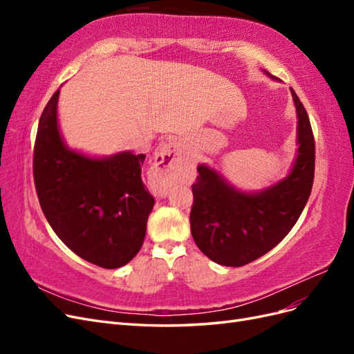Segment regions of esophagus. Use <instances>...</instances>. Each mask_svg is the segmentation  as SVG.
<instances>
[{
	"mask_svg": "<svg viewBox=\"0 0 354 354\" xmlns=\"http://www.w3.org/2000/svg\"><path fill=\"white\" fill-rule=\"evenodd\" d=\"M181 165V145L171 140L159 149L152 169V190L158 196H164L177 169Z\"/></svg>",
	"mask_w": 354,
	"mask_h": 354,
	"instance_id": "esophagus-1",
	"label": "esophagus"
}]
</instances>
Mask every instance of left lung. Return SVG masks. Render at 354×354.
<instances>
[{
    "instance_id": "obj_1",
    "label": "left lung",
    "mask_w": 354,
    "mask_h": 354,
    "mask_svg": "<svg viewBox=\"0 0 354 354\" xmlns=\"http://www.w3.org/2000/svg\"><path fill=\"white\" fill-rule=\"evenodd\" d=\"M298 155L291 173L259 194H242L205 165L192 185L190 230L198 248L214 263L241 267L273 250L294 227L312 194L315 136L294 90Z\"/></svg>"
}]
</instances>
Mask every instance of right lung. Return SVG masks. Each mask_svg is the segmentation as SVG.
<instances>
[{"label":"right lung","mask_w":354,"mask_h":354,"mask_svg":"<svg viewBox=\"0 0 354 354\" xmlns=\"http://www.w3.org/2000/svg\"><path fill=\"white\" fill-rule=\"evenodd\" d=\"M59 91L41 113L34 146L39 205L71 251L103 269H118L140 251L155 203L142 180L146 155L94 159L69 151L57 127Z\"/></svg>","instance_id":"obj_1"}]
</instances>
